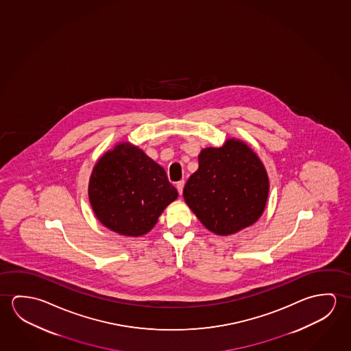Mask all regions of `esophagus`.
Here are the masks:
<instances>
[{
	"instance_id": "obj_1",
	"label": "esophagus",
	"mask_w": 351,
	"mask_h": 351,
	"mask_svg": "<svg viewBox=\"0 0 351 351\" xmlns=\"http://www.w3.org/2000/svg\"><path fill=\"white\" fill-rule=\"evenodd\" d=\"M183 188L184 180H180V182H178V183H177V190H178L179 195H182V193H183Z\"/></svg>"
}]
</instances>
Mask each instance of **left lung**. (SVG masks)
Returning <instances> with one entry per match:
<instances>
[{"label": "left lung", "mask_w": 351, "mask_h": 351, "mask_svg": "<svg viewBox=\"0 0 351 351\" xmlns=\"http://www.w3.org/2000/svg\"><path fill=\"white\" fill-rule=\"evenodd\" d=\"M269 180L265 166L244 141L228 139L222 147H206L199 169L183 190L184 200L212 233L229 235L261 217Z\"/></svg>", "instance_id": "8db88e82"}]
</instances>
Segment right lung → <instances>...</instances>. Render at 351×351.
<instances>
[{"label":"right lung","instance_id":"right-lung-1","mask_svg":"<svg viewBox=\"0 0 351 351\" xmlns=\"http://www.w3.org/2000/svg\"><path fill=\"white\" fill-rule=\"evenodd\" d=\"M177 197L165 169L130 143L107 151L90 177L89 200L96 217L125 237L149 233Z\"/></svg>","mask_w":351,"mask_h":351}]
</instances>
